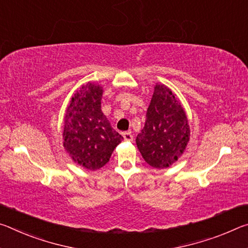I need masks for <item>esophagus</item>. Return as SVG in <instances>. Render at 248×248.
<instances>
[{
    "mask_svg": "<svg viewBox=\"0 0 248 248\" xmlns=\"http://www.w3.org/2000/svg\"><path fill=\"white\" fill-rule=\"evenodd\" d=\"M123 137H124L125 140H129V141L133 140V134L129 132V131L128 132H124L123 133Z\"/></svg>",
    "mask_w": 248,
    "mask_h": 248,
    "instance_id": "1",
    "label": "esophagus"
}]
</instances>
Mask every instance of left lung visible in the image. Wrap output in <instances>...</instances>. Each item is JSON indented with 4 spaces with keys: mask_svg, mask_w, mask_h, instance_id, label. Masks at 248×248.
Segmentation results:
<instances>
[{
    "mask_svg": "<svg viewBox=\"0 0 248 248\" xmlns=\"http://www.w3.org/2000/svg\"><path fill=\"white\" fill-rule=\"evenodd\" d=\"M189 136L188 119L181 103L170 89L156 84L144 128L136 137L141 156L154 168H167L185 152Z\"/></svg>",
    "mask_w": 248,
    "mask_h": 248,
    "instance_id": "8db88e82",
    "label": "left lung"
}]
</instances>
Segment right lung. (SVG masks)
Instances as JSON below:
<instances>
[{"mask_svg": "<svg viewBox=\"0 0 248 248\" xmlns=\"http://www.w3.org/2000/svg\"><path fill=\"white\" fill-rule=\"evenodd\" d=\"M102 93L96 84L82 86L72 96L64 116V149L77 164L89 170L103 167L123 140L101 109Z\"/></svg>", "mask_w": 248, "mask_h": 248, "instance_id": "right-lung-1", "label": "right lung"}]
</instances>
